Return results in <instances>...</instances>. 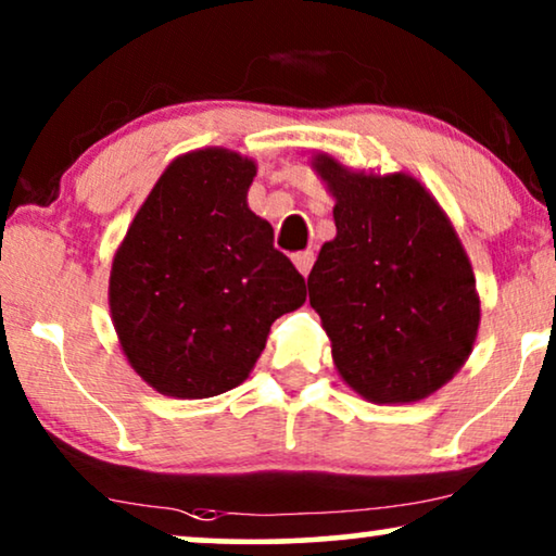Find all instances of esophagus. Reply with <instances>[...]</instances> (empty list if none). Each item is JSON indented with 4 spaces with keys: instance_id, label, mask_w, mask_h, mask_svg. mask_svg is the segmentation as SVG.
I'll list each match as a JSON object with an SVG mask.
<instances>
[{
    "instance_id": "esophagus-1",
    "label": "esophagus",
    "mask_w": 556,
    "mask_h": 556,
    "mask_svg": "<svg viewBox=\"0 0 556 556\" xmlns=\"http://www.w3.org/2000/svg\"><path fill=\"white\" fill-rule=\"evenodd\" d=\"M293 263H295V268L301 270V276H308V270H312V265H314V252L312 250L295 252Z\"/></svg>"
}]
</instances>
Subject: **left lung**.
I'll list each match as a JSON object with an SVG mask.
<instances>
[{
	"mask_svg": "<svg viewBox=\"0 0 556 556\" xmlns=\"http://www.w3.org/2000/svg\"><path fill=\"white\" fill-rule=\"evenodd\" d=\"M337 237L308 273V301L350 388L375 403L427 399L463 367L480 324L475 276L431 193L403 176L316 157Z\"/></svg>",
	"mask_w": 556,
	"mask_h": 556,
	"instance_id": "1",
	"label": "left lung"
}]
</instances>
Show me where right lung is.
Instances as JSON below:
<instances>
[{
  "mask_svg": "<svg viewBox=\"0 0 556 556\" xmlns=\"http://www.w3.org/2000/svg\"><path fill=\"white\" fill-rule=\"evenodd\" d=\"M255 163L229 150L173 161L114 255L110 308L142 380L176 399L240 386L270 324L306 301V280L248 208Z\"/></svg>",
  "mask_w": 556,
  "mask_h": 556,
  "instance_id": "1",
  "label": "right lung"
}]
</instances>
